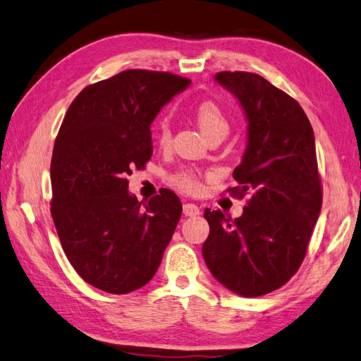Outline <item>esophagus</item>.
I'll return each instance as SVG.
<instances>
[{
	"label": "esophagus",
	"instance_id": "1",
	"mask_svg": "<svg viewBox=\"0 0 361 361\" xmlns=\"http://www.w3.org/2000/svg\"><path fill=\"white\" fill-rule=\"evenodd\" d=\"M183 214L186 216H197V215H200V207L197 204L186 203V204H183Z\"/></svg>",
	"mask_w": 361,
	"mask_h": 361
}]
</instances>
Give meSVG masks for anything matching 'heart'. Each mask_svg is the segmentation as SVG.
I'll list each match as a JSON object with an SVG mask.
<instances>
[{"label":"heart","instance_id":"obj_1","mask_svg":"<svg viewBox=\"0 0 361 361\" xmlns=\"http://www.w3.org/2000/svg\"><path fill=\"white\" fill-rule=\"evenodd\" d=\"M194 118L198 124L200 130L204 133L207 140L215 137H224L229 132V120L224 115L223 109L214 102L200 103L194 111ZM171 141V130L167 124H161L160 130V145L166 146ZM171 183L175 188H178L188 194H197L200 190V173L192 167H183V169L175 172L171 177Z\"/></svg>","mask_w":361,"mask_h":361}]
</instances>
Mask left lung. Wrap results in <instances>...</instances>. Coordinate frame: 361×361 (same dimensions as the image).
<instances>
[{
    "mask_svg": "<svg viewBox=\"0 0 361 361\" xmlns=\"http://www.w3.org/2000/svg\"><path fill=\"white\" fill-rule=\"evenodd\" d=\"M215 81L240 102L247 146L233 171L235 197L250 195L232 220L206 209L203 257L224 288L259 297L286 284L301 266L322 211L312 126L286 92L250 72H219Z\"/></svg>",
    "mask_w": 361,
    "mask_h": 361,
    "instance_id": "left-lung-1",
    "label": "left lung"
}]
</instances>
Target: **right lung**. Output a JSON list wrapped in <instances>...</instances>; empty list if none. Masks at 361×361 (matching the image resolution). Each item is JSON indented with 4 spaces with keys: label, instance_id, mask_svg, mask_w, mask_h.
I'll return each mask as SVG.
<instances>
[{
    "label": "right lung",
    "instance_id": "right-lung-1",
    "mask_svg": "<svg viewBox=\"0 0 361 361\" xmlns=\"http://www.w3.org/2000/svg\"><path fill=\"white\" fill-rule=\"evenodd\" d=\"M190 80L129 69L82 89L58 132L50 214L58 238L82 280L109 294L145 286L161 263L181 216L169 189L138 201L128 175L152 157L150 124Z\"/></svg>",
    "mask_w": 361,
    "mask_h": 361
}]
</instances>
